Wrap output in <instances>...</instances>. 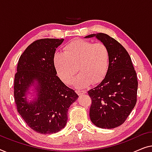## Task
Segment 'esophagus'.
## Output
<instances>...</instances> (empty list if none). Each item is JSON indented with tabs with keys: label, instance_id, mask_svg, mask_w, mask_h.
Wrapping results in <instances>:
<instances>
[{
	"label": "esophagus",
	"instance_id": "esophagus-1",
	"mask_svg": "<svg viewBox=\"0 0 152 152\" xmlns=\"http://www.w3.org/2000/svg\"><path fill=\"white\" fill-rule=\"evenodd\" d=\"M76 93L78 94V95L84 94H86L87 93V91L85 90V89H83V90H77L76 91Z\"/></svg>",
	"mask_w": 152,
	"mask_h": 152
}]
</instances>
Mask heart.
<instances>
[{"instance_id": "obj_1", "label": "heart", "mask_w": 152, "mask_h": 152, "mask_svg": "<svg viewBox=\"0 0 152 152\" xmlns=\"http://www.w3.org/2000/svg\"><path fill=\"white\" fill-rule=\"evenodd\" d=\"M64 52H56L54 56V65L60 78L70 84L78 72L80 74L74 80L78 88L98 83L107 74L110 67V54L103 42H94L77 39L72 40L63 48Z\"/></svg>"}]
</instances>
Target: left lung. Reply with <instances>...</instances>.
Masks as SVG:
<instances>
[{
  "label": "left lung",
  "instance_id": "obj_1",
  "mask_svg": "<svg viewBox=\"0 0 152 152\" xmlns=\"http://www.w3.org/2000/svg\"><path fill=\"white\" fill-rule=\"evenodd\" d=\"M106 45L110 62L107 74L102 82L88 91L91 99V121L98 127L112 129L124 123L136 105L138 80L136 72L127 50L106 34H93Z\"/></svg>",
  "mask_w": 152,
  "mask_h": 152
}]
</instances>
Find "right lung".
Masks as SVG:
<instances>
[{
  "label": "right lung",
  "instance_id": "obj_1",
  "mask_svg": "<svg viewBox=\"0 0 152 152\" xmlns=\"http://www.w3.org/2000/svg\"><path fill=\"white\" fill-rule=\"evenodd\" d=\"M63 40L44 38L33 42L21 54L15 74L17 111L31 129L42 134L56 133L65 127L69 107L78 97L56 76L53 59ZM32 85L37 97L29 103L26 91Z\"/></svg>",
  "mask_w": 152,
  "mask_h": 152
}]
</instances>
